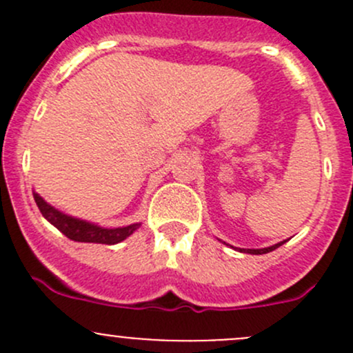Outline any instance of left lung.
I'll return each instance as SVG.
<instances>
[{
    "instance_id": "8db88e82",
    "label": "left lung",
    "mask_w": 353,
    "mask_h": 353,
    "mask_svg": "<svg viewBox=\"0 0 353 353\" xmlns=\"http://www.w3.org/2000/svg\"><path fill=\"white\" fill-rule=\"evenodd\" d=\"M283 243H285V241H282V243H279V244H275V245H270V248H263V249H241V251L249 252V254H266V252H270V251H275V249L280 248V245H282Z\"/></svg>"
}]
</instances>
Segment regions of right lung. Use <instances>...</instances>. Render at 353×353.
Masks as SVG:
<instances>
[{
  "instance_id": "1",
  "label": "right lung",
  "mask_w": 353,
  "mask_h": 353,
  "mask_svg": "<svg viewBox=\"0 0 353 353\" xmlns=\"http://www.w3.org/2000/svg\"><path fill=\"white\" fill-rule=\"evenodd\" d=\"M34 199L37 203L39 210H41L42 216L48 220L49 223L56 227L59 232H63L68 239L77 241V243H95V244H117L130 237L141 223H131L126 227H101L97 223H92L88 220L77 219V216L66 215V213L59 212L52 205H49L44 198L34 191Z\"/></svg>"
}]
</instances>
